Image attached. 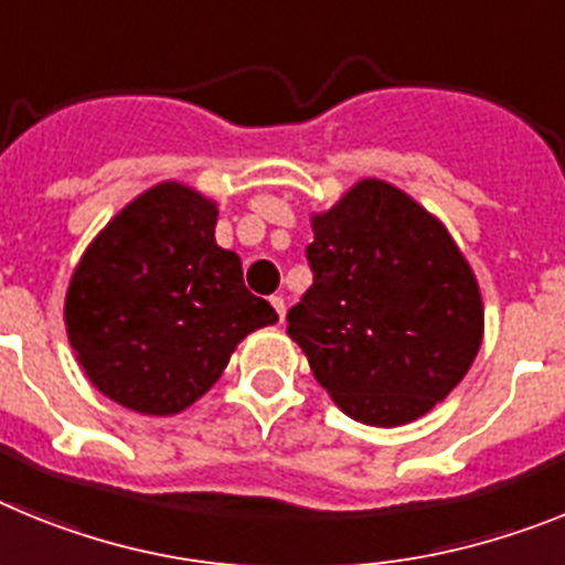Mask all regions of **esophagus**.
<instances>
[{"label":"esophagus","mask_w":565,"mask_h":565,"mask_svg":"<svg viewBox=\"0 0 565 565\" xmlns=\"http://www.w3.org/2000/svg\"><path fill=\"white\" fill-rule=\"evenodd\" d=\"M269 303H273V310L278 312V318H281L284 323V316H287V301H284V296H273L269 298Z\"/></svg>","instance_id":"1"}]
</instances>
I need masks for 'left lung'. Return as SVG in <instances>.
I'll return each mask as SVG.
<instances>
[{"mask_svg":"<svg viewBox=\"0 0 565 565\" xmlns=\"http://www.w3.org/2000/svg\"><path fill=\"white\" fill-rule=\"evenodd\" d=\"M316 281L287 335L338 409L370 426L424 418L483 341V298L446 224L384 179L310 215Z\"/></svg>","mask_w":565,"mask_h":565,"instance_id":"1","label":"left lung"}]
</instances>
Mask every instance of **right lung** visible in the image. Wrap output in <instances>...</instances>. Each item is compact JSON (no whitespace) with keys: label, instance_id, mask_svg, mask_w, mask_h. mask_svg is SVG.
Masks as SVG:
<instances>
[{"label":"right lung","instance_id":"right-lung-1","mask_svg":"<svg viewBox=\"0 0 565 565\" xmlns=\"http://www.w3.org/2000/svg\"><path fill=\"white\" fill-rule=\"evenodd\" d=\"M218 204L184 181L127 201L73 269L65 330L105 398L179 415L222 377L249 332L278 321L244 287L242 258L215 244Z\"/></svg>","mask_w":565,"mask_h":565}]
</instances>
